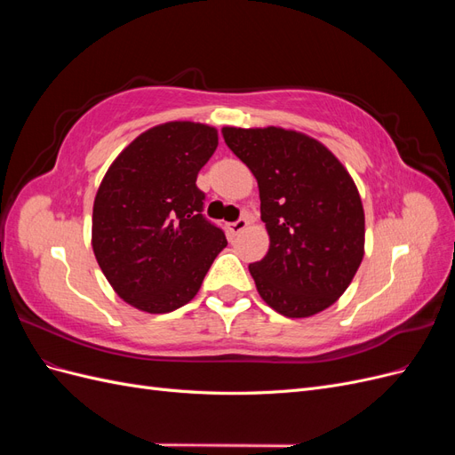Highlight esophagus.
I'll return each mask as SVG.
<instances>
[{
  "instance_id": "34e87169",
  "label": "esophagus",
  "mask_w": 455,
  "mask_h": 455,
  "mask_svg": "<svg viewBox=\"0 0 455 455\" xmlns=\"http://www.w3.org/2000/svg\"><path fill=\"white\" fill-rule=\"evenodd\" d=\"M249 224H251L249 216H243V218H239V220H237V222L229 224V229H231V233H235V235H237V233H241L246 226H249Z\"/></svg>"
}]
</instances>
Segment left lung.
Wrapping results in <instances>:
<instances>
[{"label": "left lung", "mask_w": 455, "mask_h": 455, "mask_svg": "<svg viewBox=\"0 0 455 455\" xmlns=\"http://www.w3.org/2000/svg\"><path fill=\"white\" fill-rule=\"evenodd\" d=\"M224 140L252 171L269 251L249 266L269 307L304 319L346 292L364 256V211L353 178L311 136L281 127H224Z\"/></svg>", "instance_id": "1"}]
</instances>
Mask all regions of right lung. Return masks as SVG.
Listing matches in <instances>:
<instances>
[{"mask_svg": "<svg viewBox=\"0 0 455 455\" xmlns=\"http://www.w3.org/2000/svg\"><path fill=\"white\" fill-rule=\"evenodd\" d=\"M218 131L194 121L148 129L109 164L92 206V251L119 298L169 313L199 292L226 235L203 216L196 180Z\"/></svg>", "mask_w": 455, "mask_h": 455, "instance_id": "right-lung-1", "label": "right lung"}]
</instances>
